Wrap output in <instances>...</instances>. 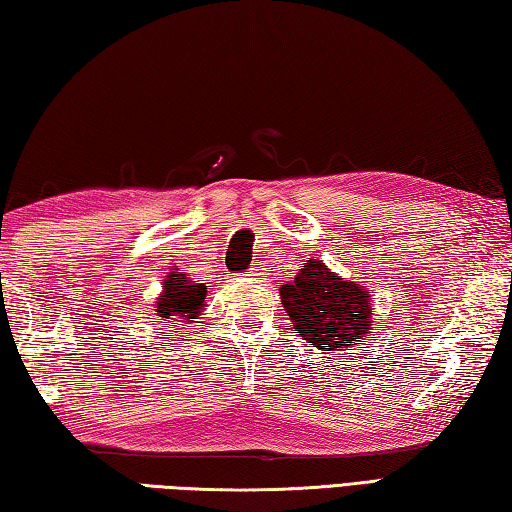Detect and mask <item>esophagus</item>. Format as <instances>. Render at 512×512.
I'll use <instances>...</instances> for the list:
<instances>
[{
    "label": "esophagus",
    "mask_w": 512,
    "mask_h": 512,
    "mask_svg": "<svg viewBox=\"0 0 512 512\" xmlns=\"http://www.w3.org/2000/svg\"><path fill=\"white\" fill-rule=\"evenodd\" d=\"M252 276H256V274H252Z\"/></svg>",
    "instance_id": "1"
}]
</instances>
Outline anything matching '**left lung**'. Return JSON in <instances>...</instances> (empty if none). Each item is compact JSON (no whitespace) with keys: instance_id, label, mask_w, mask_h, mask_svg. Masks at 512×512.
Listing matches in <instances>:
<instances>
[{"instance_id":"1","label":"left lung","mask_w":512,"mask_h":512,"mask_svg":"<svg viewBox=\"0 0 512 512\" xmlns=\"http://www.w3.org/2000/svg\"><path fill=\"white\" fill-rule=\"evenodd\" d=\"M281 301L296 334L325 354L354 345L374 323L368 289L343 281L316 258L281 287Z\"/></svg>"}]
</instances>
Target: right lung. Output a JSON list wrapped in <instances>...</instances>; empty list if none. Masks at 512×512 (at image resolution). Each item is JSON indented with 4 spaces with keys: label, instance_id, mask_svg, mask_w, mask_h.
Segmentation results:
<instances>
[{
    "label": "right lung",
    "instance_id": "right-lung-1",
    "mask_svg": "<svg viewBox=\"0 0 512 512\" xmlns=\"http://www.w3.org/2000/svg\"><path fill=\"white\" fill-rule=\"evenodd\" d=\"M205 296L207 287L205 283L189 281L187 274L171 272L167 276L165 285H162V294L158 298V316L165 321V318H182V321L189 323L191 318H196L202 307H205Z\"/></svg>",
    "mask_w": 512,
    "mask_h": 512
}]
</instances>
